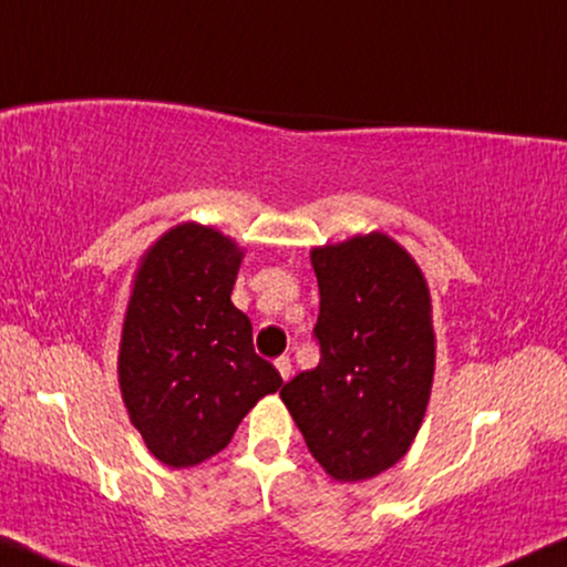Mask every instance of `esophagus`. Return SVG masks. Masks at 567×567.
Here are the masks:
<instances>
[{"instance_id": "obj_1", "label": "esophagus", "mask_w": 567, "mask_h": 567, "mask_svg": "<svg viewBox=\"0 0 567 567\" xmlns=\"http://www.w3.org/2000/svg\"><path fill=\"white\" fill-rule=\"evenodd\" d=\"M274 363H276L278 374H281L284 379L291 377V359H289V355H278V359H276Z\"/></svg>"}]
</instances>
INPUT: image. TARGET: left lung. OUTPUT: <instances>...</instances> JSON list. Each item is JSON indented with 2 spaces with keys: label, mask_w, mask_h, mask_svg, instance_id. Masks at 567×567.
I'll return each instance as SVG.
<instances>
[{
  "label": "left lung",
  "mask_w": 567,
  "mask_h": 567,
  "mask_svg": "<svg viewBox=\"0 0 567 567\" xmlns=\"http://www.w3.org/2000/svg\"><path fill=\"white\" fill-rule=\"evenodd\" d=\"M320 363L284 384L307 449L340 483L400 462L429 408L436 336L429 284L382 231L312 250Z\"/></svg>",
  "instance_id": "obj_1"
}]
</instances>
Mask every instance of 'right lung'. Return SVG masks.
<instances>
[{
  "instance_id": "add662e5",
  "label": "right lung",
  "mask_w": 567,
  "mask_h": 567,
  "mask_svg": "<svg viewBox=\"0 0 567 567\" xmlns=\"http://www.w3.org/2000/svg\"><path fill=\"white\" fill-rule=\"evenodd\" d=\"M243 250L185 221L144 252L123 317L118 384L134 429L167 467L219 454L255 402L284 379L252 348L231 305Z\"/></svg>"
}]
</instances>
